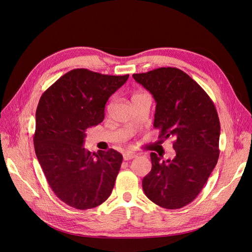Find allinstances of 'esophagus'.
Here are the masks:
<instances>
[{
	"mask_svg": "<svg viewBox=\"0 0 252 252\" xmlns=\"http://www.w3.org/2000/svg\"><path fill=\"white\" fill-rule=\"evenodd\" d=\"M135 157H136V155L132 154V152H126V154L123 155V158H124L125 161H129V159H132Z\"/></svg>",
	"mask_w": 252,
	"mask_h": 252,
	"instance_id": "esophagus-1",
	"label": "esophagus"
}]
</instances>
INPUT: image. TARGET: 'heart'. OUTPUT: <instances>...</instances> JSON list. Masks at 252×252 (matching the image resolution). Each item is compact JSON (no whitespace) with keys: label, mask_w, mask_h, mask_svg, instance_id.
Returning <instances> with one entry per match:
<instances>
[{"label":"heart","mask_w":252,"mask_h":252,"mask_svg":"<svg viewBox=\"0 0 252 252\" xmlns=\"http://www.w3.org/2000/svg\"><path fill=\"white\" fill-rule=\"evenodd\" d=\"M139 94H135L133 96H135V95H139Z\"/></svg>","instance_id":"heart-1"}]
</instances>
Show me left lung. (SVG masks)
Segmentation results:
<instances>
[{
  "mask_svg": "<svg viewBox=\"0 0 252 252\" xmlns=\"http://www.w3.org/2000/svg\"><path fill=\"white\" fill-rule=\"evenodd\" d=\"M133 79L157 102L155 128L158 138H173L175 157L162 161L151 152V171L143 179L145 194L166 209H179L197 196L220 155V120L206 91L175 67H161Z\"/></svg>",
  "mask_w": 252,
  "mask_h": 252,
  "instance_id": "left-lung-1",
  "label": "left lung"
}]
</instances>
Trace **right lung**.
<instances>
[{"instance_id":"add662e5","label":"right lung","mask_w":252,"mask_h":252,"mask_svg":"<svg viewBox=\"0 0 252 252\" xmlns=\"http://www.w3.org/2000/svg\"><path fill=\"white\" fill-rule=\"evenodd\" d=\"M129 74L84 68L62 75L42 94L35 112L34 150L55 194L70 207L90 209L108 199L123 156L83 147L86 129L103 122L105 105Z\"/></svg>"}]
</instances>
